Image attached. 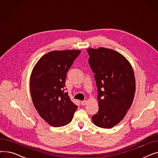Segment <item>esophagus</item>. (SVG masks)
Here are the masks:
<instances>
[{
    "label": "esophagus",
    "instance_id": "34e87169",
    "mask_svg": "<svg viewBox=\"0 0 158 158\" xmlns=\"http://www.w3.org/2000/svg\"><path fill=\"white\" fill-rule=\"evenodd\" d=\"M86 101H81V104L82 105V106H84V105H85L86 104Z\"/></svg>",
    "mask_w": 158,
    "mask_h": 158
}]
</instances>
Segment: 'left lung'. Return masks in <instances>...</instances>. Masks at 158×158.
<instances>
[{
    "label": "left lung",
    "instance_id": "1",
    "mask_svg": "<svg viewBox=\"0 0 158 158\" xmlns=\"http://www.w3.org/2000/svg\"><path fill=\"white\" fill-rule=\"evenodd\" d=\"M87 52L98 89V111L92 120L99 127L111 129L122 120L133 101V69L126 58L114 50L91 48Z\"/></svg>",
    "mask_w": 158,
    "mask_h": 158
}]
</instances>
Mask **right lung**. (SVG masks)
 Here are the masks:
<instances>
[{"label": "right lung", "instance_id": "1", "mask_svg": "<svg viewBox=\"0 0 158 158\" xmlns=\"http://www.w3.org/2000/svg\"><path fill=\"white\" fill-rule=\"evenodd\" d=\"M81 53L77 50L55 51L41 57L30 78L32 101L40 117L50 126L69 123L76 106L65 92L66 73Z\"/></svg>", "mask_w": 158, "mask_h": 158}]
</instances>
